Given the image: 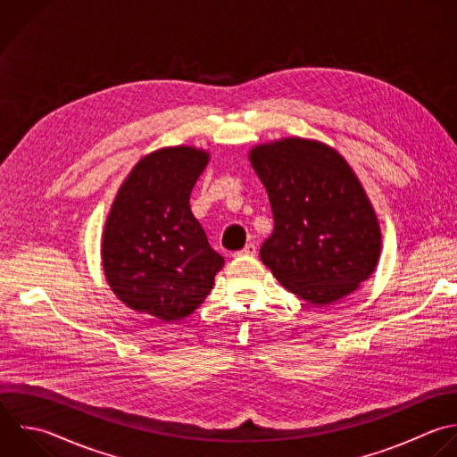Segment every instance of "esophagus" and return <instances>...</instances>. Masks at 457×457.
I'll return each mask as SVG.
<instances>
[{
  "instance_id": "34e87169",
  "label": "esophagus",
  "mask_w": 457,
  "mask_h": 457,
  "mask_svg": "<svg viewBox=\"0 0 457 457\" xmlns=\"http://www.w3.org/2000/svg\"><path fill=\"white\" fill-rule=\"evenodd\" d=\"M255 253H257V246H255V243H248L243 250L236 252V253H234V257H241V255H255Z\"/></svg>"
}]
</instances>
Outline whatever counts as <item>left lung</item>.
<instances>
[{
  "label": "left lung",
  "instance_id": "8db88e82",
  "mask_svg": "<svg viewBox=\"0 0 457 457\" xmlns=\"http://www.w3.org/2000/svg\"><path fill=\"white\" fill-rule=\"evenodd\" d=\"M250 161L275 220L261 246V261L275 278L314 305L355 291L377 266L380 228L345 159L296 137L257 146Z\"/></svg>",
  "mask_w": 457,
  "mask_h": 457
}]
</instances>
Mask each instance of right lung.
Segmentation results:
<instances>
[{"instance_id":"add662e5","label":"right lung","mask_w":457,"mask_h":457,"mask_svg":"<svg viewBox=\"0 0 457 457\" xmlns=\"http://www.w3.org/2000/svg\"><path fill=\"white\" fill-rule=\"evenodd\" d=\"M209 155L164 148L139 161L105 223L102 255L109 286L157 321L189 316L207 298L225 259L214 252L189 207Z\"/></svg>"}]
</instances>
